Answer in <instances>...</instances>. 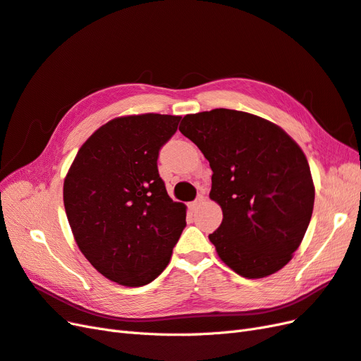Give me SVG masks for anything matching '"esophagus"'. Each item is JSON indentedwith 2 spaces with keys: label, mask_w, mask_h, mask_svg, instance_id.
Here are the masks:
<instances>
[{
  "label": "esophagus",
  "mask_w": 361,
  "mask_h": 361,
  "mask_svg": "<svg viewBox=\"0 0 361 361\" xmlns=\"http://www.w3.org/2000/svg\"><path fill=\"white\" fill-rule=\"evenodd\" d=\"M202 201H204V197H202V195H200V197H198L197 200H195L193 202H190V204H189V207H190V210H195V209H197V207H198V205H200V204H201Z\"/></svg>",
  "instance_id": "1"
}]
</instances>
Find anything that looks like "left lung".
Listing matches in <instances>:
<instances>
[{"label":"left lung","mask_w":361,"mask_h":361,"mask_svg":"<svg viewBox=\"0 0 361 361\" xmlns=\"http://www.w3.org/2000/svg\"><path fill=\"white\" fill-rule=\"evenodd\" d=\"M180 131L213 171L210 200L224 218L209 239L219 259L250 280L283 269L300 248L314 205L301 147L276 123L230 109L186 115Z\"/></svg>","instance_id":"1"}]
</instances>
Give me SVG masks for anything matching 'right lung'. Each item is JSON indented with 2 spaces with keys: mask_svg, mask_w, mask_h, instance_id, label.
I'll use <instances>...</instances> for the list:
<instances>
[{
  "mask_svg": "<svg viewBox=\"0 0 361 361\" xmlns=\"http://www.w3.org/2000/svg\"><path fill=\"white\" fill-rule=\"evenodd\" d=\"M180 119L143 113L106 122L65 177V210L80 251L121 286L156 280L186 226L188 207L171 200L157 169L159 149Z\"/></svg>",
  "mask_w": 361,
  "mask_h": 361,
  "instance_id": "add662e5",
  "label": "right lung"
}]
</instances>
